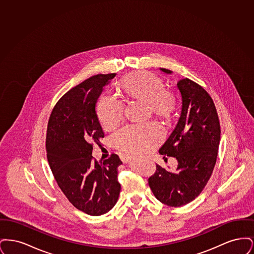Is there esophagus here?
I'll return each mask as SVG.
<instances>
[{
    "label": "esophagus",
    "mask_w": 254,
    "mask_h": 254,
    "mask_svg": "<svg viewBox=\"0 0 254 254\" xmlns=\"http://www.w3.org/2000/svg\"><path fill=\"white\" fill-rule=\"evenodd\" d=\"M128 159H129L128 156H124V158H123V161H124L125 163H127V162H128Z\"/></svg>",
    "instance_id": "34e87169"
}]
</instances>
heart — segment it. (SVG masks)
Segmentation results:
<instances>
[{
  "label": "heart",
  "mask_w": 254,
  "mask_h": 254,
  "mask_svg": "<svg viewBox=\"0 0 254 254\" xmlns=\"http://www.w3.org/2000/svg\"><path fill=\"white\" fill-rule=\"evenodd\" d=\"M121 88L128 100L143 101L148 111L169 117L176 104V95L170 88L164 87L163 80L146 71L134 73L123 79ZM96 113L104 128L110 129L124 118V103L115 97L104 94L97 102ZM164 129L156 122L128 125L114 135V142L123 151L142 153L148 151L163 139Z\"/></svg>",
  "instance_id": "1"
}]
</instances>
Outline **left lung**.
<instances>
[{
    "mask_svg": "<svg viewBox=\"0 0 254 254\" xmlns=\"http://www.w3.org/2000/svg\"><path fill=\"white\" fill-rule=\"evenodd\" d=\"M177 86L182 95L181 112L159 149L160 154L177 159V171H167L156 165L154 174L148 178L158 200L174 207L190 203L204 190L216 164L221 136L217 110L204 87L189 78L178 81Z\"/></svg>",
    "mask_w": 254,
    "mask_h": 254,
    "instance_id": "1",
    "label": "left lung"
}]
</instances>
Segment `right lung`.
I'll list each match as a JSON object with an SVG mask.
<instances>
[{
  "label": "right lung",
  "mask_w": 254,
  "mask_h": 254,
  "mask_svg": "<svg viewBox=\"0 0 254 254\" xmlns=\"http://www.w3.org/2000/svg\"><path fill=\"white\" fill-rule=\"evenodd\" d=\"M116 73L97 74L61 97L49 116L46 149L49 167L61 190L77 209L91 216L107 213L117 203L121 185L112 153L97 161L93 145L105 133L95 111L103 87Z\"/></svg>",
  "instance_id": "1"
}]
</instances>
